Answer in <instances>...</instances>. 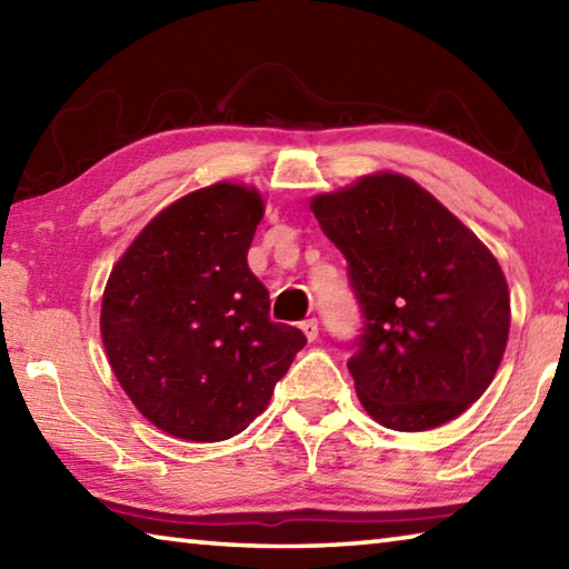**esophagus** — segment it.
Listing matches in <instances>:
<instances>
[{"instance_id":"34e87169","label":"esophagus","mask_w":569,"mask_h":569,"mask_svg":"<svg viewBox=\"0 0 569 569\" xmlns=\"http://www.w3.org/2000/svg\"><path fill=\"white\" fill-rule=\"evenodd\" d=\"M301 331L306 333L308 341H316V339H319V321H316V319H306V321L301 323Z\"/></svg>"}]
</instances>
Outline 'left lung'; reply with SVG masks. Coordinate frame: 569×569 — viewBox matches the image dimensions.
<instances>
[{
  "mask_svg": "<svg viewBox=\"0 0 569 569\" xmlns=\"http://www.w3.org/2000/svg\"><path fill=\"white\" fill-rule=\"evenodd\" d=\"M311 210L349 263L363 326L349 371L383 427L427 431L492 383L509 336L502 268L417 182L377 172L323 192Z\"/></svg>",
  "mask_w": 569,
  "mask_h": 569,
  "instance_id": "left-lung-1",
  "label": "left lung"
}]
</instances>
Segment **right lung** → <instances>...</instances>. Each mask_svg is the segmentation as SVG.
<instances>
[{
  "label": "right lung",
  "mask_w": 569,
  "mask_h": 569,
  "mask_svg": "<svg viewBox=\"0 0 569 569\" xmlns=\"http://www.w3.org/2000/svg\"><path fill=\"white\" fill-rule=\"evenodd\" d=\"M253 188L218 182L176 200L132 240L104 286L100 329L138 411L170 437L223 441L261 413L306 336L273 323L248 248Z\"/></svg>",
  "instance_id": "add662e5"
}]
</instances>
